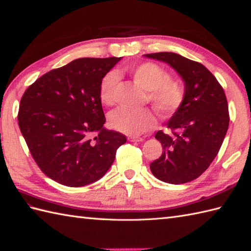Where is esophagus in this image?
<instances>
[{
  "instance_id": "34e87169",
  "label": "esophagus",
  "mask_w": 251,
  "mask_h": 251,
  "mask_svg": "<svg viewBox=\"0 0 251 251\" xmlns=\"http://www.w3.org/2000/svg\"><path fill=\"white\" fill-rule=\"evenodd\" d=\"M128 140L131 141V142H140V141H142V138L137 137V136H129Z\"/></svg>"
}]
</instances>
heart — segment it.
<instances>
[{"instance_id":"heart-1","label":"heart","mask_w":251,"mask_h":251,"mask_svg":"<svg viewBox=\"0 0 251 251\" xmlns=\"http://www.w3.org/2000/svg\"><path fill=\"white\" fill-rule=\"evenodd\" d=\"M135 81L148 90V97L153 108L161 116L175 114L185 99V88L180 82L170 78L169 73L153 62H143L129 68ZM117 74L110 71L100 82L99 96L104 104H111L114 99ZM112 128L123 134L138 136L150 130L155 125V117L149 109L131 110L119 108L110 114Z\"/></svg>"}]
</instances>
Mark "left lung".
<instances>
[{
    "label": "left lung",
    "mask_w": 251,
    "mask_h": 251,
    "mask_svg": "<svg viewBox=\"0 0 251 251\" xmlns=\"http://www.w3.org/2000/svg\"><path fill=\"white\" fill-rule=\"evenodd\" d=\"M146 56L172 66L185 85L184 102L167 123L170 132L155 134L163 153L151 172L167 183L190 182L210 166L225 140L230 122L225 90L200 62L167 51Z\"/></svg>",
    "instance_id": "8db88e82"
}]
</instances>
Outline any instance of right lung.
I'll list each match as a JSON object with an SVG mask.
<instances>
[{
	"label": "right lung",
	"instance_id": "obj_1",
	"mask_svg": "<svg viewBox=\"0 0 251 251\" xmlns=\"http://www.w3.org/2000/svg\"><path fill=\"white\" fill-rule=\"evenodd\" d=\"M121 58H79L39 77L20 100L18 125L47 177L67 186L97 181L126 136L103 128L99 86ZM97 131L95 138L92 135Z\"/></svg>",
	"mask_w": 251,
	"mask_h": 251
}]
</instances>
